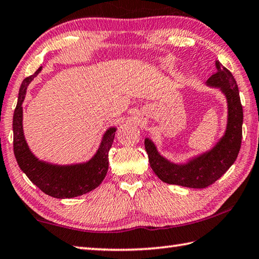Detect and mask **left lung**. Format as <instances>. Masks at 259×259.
I'll return each mask as SVG.
<instances>
[{"instance_id": "8db88e82", "label": "left lung", "mask_w": 259, "mask_h": 259, "mask_svg": "<svg viewBox=\"0 0 259 259\" xmlns=\"http://www.w3.org/2000/svg\"><path fill=\"white\" fill-rule=\"evenodd\" d=\"M218 72L205 82L206 86L219 89L227 100V126L224 136L209 150L195 155L185 163H173L161 155L155 143L145 139V148L154 173L167 184H175L191 189H204L213 184L235 163L239 154L242 138L244 113L239 90L232 74L220 62Z\"/></svg>"}]
</instances>
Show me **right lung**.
<instances>
[{
    "mask_svg": "<svg viewBox=\"0 0 259 259\" xmlns=\"http://www.w3.org/2000/svg\"><path fill=\"white\" fill-rule=\"evenodd\" d=\"M41 70L42 66H40L33 75L24 78L20 86L18 104L13 114L14 156L21 170L44 193L56 199H72L89 193L102 183L108 173L109 150L113 144L116 126L106 129L96 153L84 163L58 165L39 159L29 148L23 134L22 104L29 84Z\"/></svg>",
    "mask_w": 259,
    "mask_h": 259,
    "instance_id": "add662e5",
    "label": "right lung"
}]
</instances>
